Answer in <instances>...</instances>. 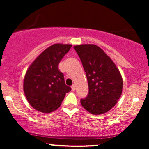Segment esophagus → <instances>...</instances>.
Instances as JSON below:
<instances>
[{"label":"esophagus","mask_w":149,"mask_h":149,"mask_svg":"<svg viewBox=\"0 0 149 149\" xmlns=\"http://www.w3.org/2000/svg\"><path fill=\"white\" fill-rule=\"evenodd\" d=\"M71 88H72V91H75L76 90V85L75 84H73L71 86Z\"/></svg>","instance_id":"1"}]
</instances>
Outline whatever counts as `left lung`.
<instances>
[{
	"label": "left lung",
	"mask_w": 149,
	"mask_h": 149,
	"mask_svg": "<svg viewBox=\"0 0 149 149\" xmlns=\"http://www.w3.org/2000/svg\"><path fill=\"white\" fill-rule=\"evenodd\" d=\"M73 48L81 61L88 85V95L81 100V104L92 115L106 113L116 104L122 94L120 73L100 47L81 45Z\"/></svg>",
	"instance_id": "left-lung-1"
}]
</instances>
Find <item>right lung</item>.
Segmentation results:
<instances>
[{
    "label": "right lung",
    "instance_id": "right-lung-1",
    "mask_svg": "<svg viewBox=\"0 0 149 149\" xmlns=\"http://www.w3.org/2000/svg\"><path fill=\"white\" fill-rule=\"evenodd\" d=\"M71 45L55 44L45 49L26 70L24 91L33 108L49 113L61 106L71 88L65 85L63 73L58 65Z\"/></svg>",
    "mask_w": 149,
    "mask_h": 149
}]
</instances>
